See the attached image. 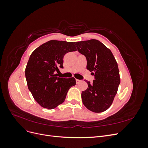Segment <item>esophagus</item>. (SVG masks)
Returning <instances> with one entry per match:
<instances>
[{"label": "esophagus", "mask_w": 148, "mask_h": 148, "mask_svg": "<svg viewBox=\"0 0 148 148\" xmlns=\"http://www.w3.org/2000/svg\"><path fill=\"white\" fill-rule=\"evenodd\" d=\"M82 80L80 79H76V82H77V84H79L80 82H81Z\"/></svg>", "instance_id": "obj_1"}]
</instances>
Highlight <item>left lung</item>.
Masks as SVG:
<instances>
[{"mask_svg": "<svg viewBox=\"0 0 148 148\" xmlns=\"http://www.w3.org/2000/svg\"><path fill=\"white\" fill-rule=\"evenodd\" d=\"M78 51L86 58V69L92 71L95 79L82 91L84 106L94 112H102L112 104L120 83L119 70L109 49L96 39L75 42Z\"/></svg>", "mask_w": 148, "mask_h": 148, "instance_id": "obj_1", "label": "left lung"}]
</instances>
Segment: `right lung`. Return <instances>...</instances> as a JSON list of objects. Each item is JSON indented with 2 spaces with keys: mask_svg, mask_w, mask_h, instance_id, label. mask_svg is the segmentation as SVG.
I'll list each match as a JSON object with an SVG mask.
<instances>
[{
  "mask_svg": "<svg viewBox=\"0 0 148 148\" xmlns=\"http://www.w3.org/2000/svg\"><path fill=\"white\" fill-rule=\"evenodd\" d=\"M73 42L51 40L31 53L25 69L29 90L44 108L53 109L62 104L69 89L76 84L75 78H60L56 72L63 69L64 57L76 51Z\"/></svg>",
  "mask_w": 148,
  "mask_h": 148,
  "instance_id": "right-lung-1",
  "label": "right lung"
}]
</instances>
